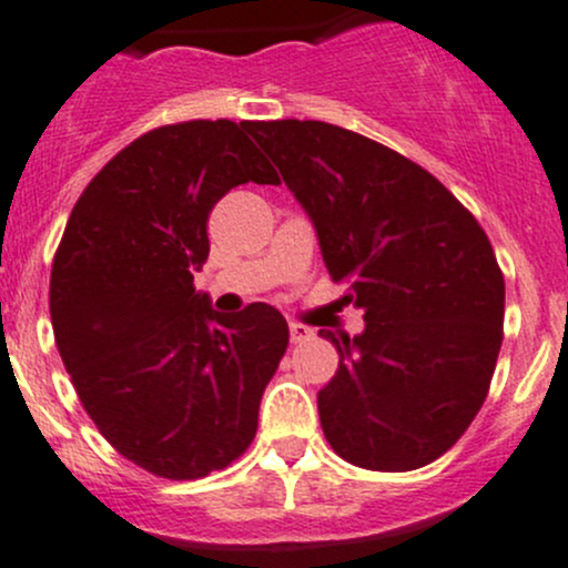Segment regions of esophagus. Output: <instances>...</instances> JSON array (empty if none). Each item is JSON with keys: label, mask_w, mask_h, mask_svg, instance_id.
<instances>
[{"label": "esophagus", "mask_w": 568, "mask_h": 568, "mask_svg": "<svg viewBox=\"0 0 568 568\" xmlns=\"http://www.w3.org/2000/svg\"><path fill=\"white\" fill-rule=\"evenodd\" d=\"M288 332H291V343H304V339L313 337V329H307V326L302 324H291Z\"/></svg>", "instance_id": "1"}]
</instances>
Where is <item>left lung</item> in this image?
Returning <instances> with one entry per match:
<instances>
[{"label":"left lung","mask_w":568,"mask_h":568,"mask_svg":"<svg viewBox=\"0 0 568 568\" xmlns=\"http://www.w3.org/2000/svg\"><path fill=\"white\" fill-rule=\"evenodd\" d=\"M318 234L356 337L318 392L326 440L367 470H414L457 444L479 414L504 339V272L493 244L429 171L326 122H250Z\"/></svg>","instance_id":"1"}]
</instances>
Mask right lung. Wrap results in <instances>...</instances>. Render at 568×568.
Listing matches in <instances>:
<instances>
[{"instance_id":"right-lung-1","label":"right lung","mask_w":568,"mask_h":568,"mask_svg":"<svg viewBox=\"0 0 568 568\" xmlns=\"http://www.w3.org/2000/svg\"><path fill=\"white\" fill-rule=\"evenodd\" d=\"M247 124L143 133L87 184L53 255V337L83 410L119 455L163 479H201L247 452L288 348L272 304L223 315L193 285L214 204L236 184L280 182Z\"/></svg>"}]
</instances>
